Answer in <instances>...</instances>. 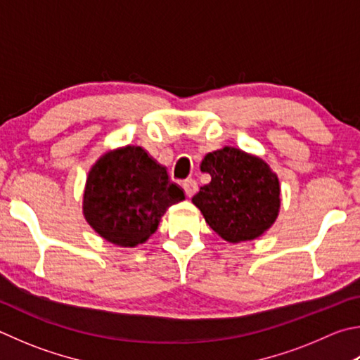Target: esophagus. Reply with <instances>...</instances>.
Instances as JSON below:
<instances>
[{"instance_id":"obj_1","label":"esophagus","mask_w":360,"mask_h":360,"mask_svg":"<svg viewBox=\"0 0 360 360\" xmlns=\"http://www.w3.org/2000/svg\"><path fill=\"white\" fill-rule=\"evenodd\" d=\"M182 187H184V192H186V195H187L188 198L193 197L195 192L198 191V184H197V181H195V179L184 181V184H182Z\"/></svg>"}]
</instances>
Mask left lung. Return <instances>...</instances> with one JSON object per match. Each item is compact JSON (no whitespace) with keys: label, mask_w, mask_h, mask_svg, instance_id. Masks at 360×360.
I'll return each mask as SVG.
<instances>
[{"label":"left lung","mask_w":360,"mask_h":360,"mask_svg":"<svg viewBox=\"0 0 360 360\" xmlns=\"http://www.w3.org/2000/svg\"><path fill=\"white\" fill-rule=\"evenodd\" d=\"M211 176L192 198L206 224L228 243L261 236L280 211V182L267 163L238 148L225 146L201 160Z\"/></svg>","instance_id":"8db88e82"}]
</instances>
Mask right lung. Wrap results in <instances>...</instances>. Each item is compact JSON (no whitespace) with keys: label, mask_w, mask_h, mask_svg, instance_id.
Returning <instances> with one entry per match:
<instances>
[{"label":"right lung","mask_w":360,"mask_h":360,"mask_svg":"<svg viewBox=\"0 0 360 360\" xmlns=\"http://www.w3.org/2000/svg\"><path fill=\"white\" fill-rule=\"evenodd\" d=\"M186 198L140 146L103 154L89 169L83 193V215L93 230L120 247L146 243L167 209Z\"/></svg>","instance_id":"1"}]
</instances>
